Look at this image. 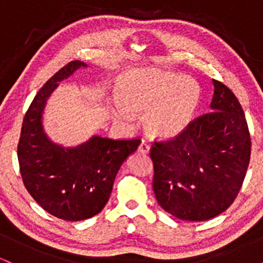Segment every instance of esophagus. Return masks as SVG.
Masks as SVG:
<instances>
[{"instance_id": "1", "label": "esophagus", "mask_w": 263, "mask_h": 263, "mask_svg": "<svg viewBox=\"0 0 263 263\" xmlns=\"http://www.w3.org/2000/svg\"><path fill=\"white\" fill-rule=\"evenodd\" d=\"M138 152L142 153V155H146V153L149 152V144L146 143V142H142L140 144V147H138Z\"/></svg>"}]
</instances>
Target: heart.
<instances>
[{
	"mask_svg": "<svg viewBox=\"0 0 263 263\" xmlns=\"http://www.w3.org/2000/svg\"><path fill=\"white\" fill-rule=\"evenodd\" d=\"M120 106L115 117L131 126L134 114H143V125L151 136L170 140L179 136L192 122L200 104V87L186 77L142 68L122 74L116 83Z\"/></svg>",
	"mask_w": 263,
	"mask_h": 263,
	"instance_id": "obj_1",
	"label": "heart"
}]
</instances>
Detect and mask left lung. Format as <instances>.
Here are the masks:
<instances>
[{
	"label": "left lung",
	"mask_w": 263,
	"mask_h": 263,
	"mask_svg": "<svg viewBox=\"0 0 263 263\" xmlns=\"http://www.w3.org/2000/svg\"><path fill=\"white\" fill-rule=\"evenodd\" d=\"M211 112L177 137L155 142L153 192L171 215L205 221L234 203L245 179L251 138L242 107L228 86L213 80Z\"/></svg>",
	"instance_id": "obj_1"
}]
</instances>
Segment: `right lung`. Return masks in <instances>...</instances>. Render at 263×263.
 I'll return each mask as SVG.
<instances>
[{"instance_id":"right-lung-1","label":"right lung","mask_w":263,"mask_h":263,"mask_svg":"<svg viewBox=\"0 0 263 263\" xmlns=\"http://www.w3.org/2000/svg\"><path fill=\"white\" fill-rule=\"evenodd\" d=\"M86 66L73 60L42 86L25 115L17 148L26 189L47 213L66 221L86 220L104 209L120 167L141 143L92 136L65 148L45 135L42 117L48 98L60 81Z\"/></svg>"}]
</instances>
